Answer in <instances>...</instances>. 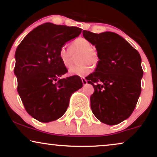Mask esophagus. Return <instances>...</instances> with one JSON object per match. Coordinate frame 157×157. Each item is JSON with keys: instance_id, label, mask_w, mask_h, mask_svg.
Instances as JSON below:
<instances>
[{"instance_id": "esophagus-1", "label": "esophagus", "mask_w": 157, "mask_h": 157, "mask_svg": "<svg viewBox=\"0 0 157 157\" xmlns=\"http://www.w3.org/2000/svg\"><path fill=\"white\" fill-rule=\"evenodd\" d=\"M81 81H82V83H83V85L87 84V80L85 78H83H83H81Z\"/></svg>"}]
</instances>
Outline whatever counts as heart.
Wrapping results in <instances>:
<instances>
[{"label":"heart","instance_id":"heart-1","mask_svg":"<svg viewBox=\"0 0 157 157\" xmlns=\"http://www.w3.org/2000/svg\"><path fill=\"white\" fill-rule=\"evenodd\" d=\"M79 53L77 62L79 64L70 68L71 74L77 76H86L91 71V67L96 66L98 61L97 52L92 49V45L89 40L83 38H78L73 40L70 44V48L66 46L61 47L59 50V58L66 67L72 64L74 56Z\"/></svg>","mask_w":157,"mask_h":157}]
</instances>
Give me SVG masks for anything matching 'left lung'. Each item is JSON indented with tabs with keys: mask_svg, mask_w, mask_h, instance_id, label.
<instances>
[{
	"mask_svg": "<svg viewBox=\"0 0 157 157\" xmlns=\"http://www.w3.org/2000/svg\"><path fill=\"white\" fill-rule=\"evenodd\" d=\"M82 33L96 46L99 59L95 71L86 77L95 90L90 98L92 112L102 123L116 125L130 117L140 96V54L115 33Z\"/></svg>",
	"mask_w": 157,
	"mask_h": 157,
	"instance_id": "obj_1",
	"label": "left lung"
}]
</instances>
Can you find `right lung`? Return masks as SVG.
I'll list each match as a JSON object with an SVG mask.
<instances>
[{"label":"right lung","instance_id":"obj_1","mask_svg":"<svg viewBox=\"0 0 157 157\" xmlns=\"http://www.w3.org/2000/svg\"><path fill=\"white\" fill-rule=\"evenodd\" d=\"M81 31L46 23L30 32L17 47V90L25 111L38 121L47 123L61 117L71 94L83 86L78 76L61 78L68 71L59 54L61 47Z\"/></svg>","mask_w":157,"mask_h":157}]
</instances>
